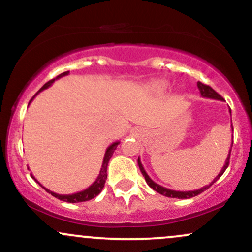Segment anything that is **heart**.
Instances as JSON below:
<instances>
[{
  "instance_id": "1",
  "label": "heart",
  "mask_w": 252,
  "mask_h": 252,
  "mask_svg": "<svg viewBox=\"0 0 252 252\" xmlns=\"http://www.w3.org/2000/svg\"><path fill=\"white\" fill-rule=\"evenodd\" d=\"M167 88H168V84H167L166 82H163V80L153 82V83H150L148 86H147L148 91L153 92V94H162L163 91H166Z\"/></svg>"
}]
</instances>
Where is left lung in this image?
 I'll list each match as a JSON object with an SVG mask.
<instances>
[{
  "instance_id": "left-lung-1",
  "label": "left lung",
  "mask_w": 252,
  "mask_h": 252,
  "mask_svg": "<svg viewBox=\"0 0 252 252\" xmlns=\"http://www.w3.org/2000/svg\"><path fill=\"white\" fill-rule=\"evenodd\" d=\"M196 85H198V89H199V91H200L201 97L212 98V99H218V100H224V98H222L219 94H217V92H216L215 90H213L212 88H211V86H209V85H205V84H202V83H200V82H198V84H196ZM230 112H231V109H230ZM232 130H233V129H232ZM232 143H233V141H232ZM231 148H232V146H231ZM230 154H231V149H230V152H228L227 158H226V161H225L224 167H222L220 172H219V174L217 175L215 179H213V181L211 182L210 185H206V186L201 187L200 189L189 190V192H180V190H173V189H166V187L160 186V185L156 184V182L153 181L152 179L149 178V175L147 174V172H146V170H144V168H143L142 163H141L140 158H138L137 163H138V167H140L141 173H142V174H143L144 179H146V182H147V184H148V186L150 187V189H153L154 190H156V192L160 193V194H162V195H164V196H168V198L189 199V198H193V196H195V195L200 194V193L204 192V190H206L207 189H210V187L212 186V185L215 184V182H216L217 180H218V179L220 178V176H221L222 174H224V172H225V170H226V168L228 167V162H230Z\"/></svg>"
}]
</instances>
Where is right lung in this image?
<instances>
[{"mask_svg":"<svg viewBox=\"0 0 252 252\" xmlns=\"http://www.w3.org/2000/svg\"><path fill=\"white\" fill-rule=\"evenodd\" d=\"M68 73H70V72H68V71H67V72H63V73L59 74V76H58L57 78H54V79H52V80H50V82H47V83L45 84V85L42 86L41 89L39 90V91H37V94H39V92H41L42 90L50 88L52 84L54 83V80L59 79V78H62V77L67 76ZM36 94H35V96H36ZM35 96H34V97H35ZM34 97H33V98H34ZM33 98H32V99H31V102H32V100H33ZM31 102H30V103H31ZM118 144H120V142H118V141H117V142H114V143L110 144V146L108 147V149H106L105 155H104V158H103L102 168H100V172H99V174H98V176H97L96 181H94V184L91 185V186L88 187V189H84V190H80V192L73 193V194H58V193L52 192V190L47 189H46V187H43L42 185L40 184V182L37 181L36 179L34 178V176L32 175V174H31V176L34 179V180H35V181L37 182V184L40 185V186L42 187V189H45L46 192H48V193H50V194H52L53 196H56V198L59 199V200L66 201V202H82V201H89V200H91V199H94V196H97L98 194H99L100 192H102L104 185H105L106 178H108V174H106V169H108L109 160H110V158H111V156H112V154H114L115 149L117 148Z\"/></svg>","mask_w":252,"mask_h":252,"instance_id":"1","label":"right lung"}]
</instances>
